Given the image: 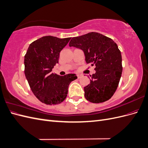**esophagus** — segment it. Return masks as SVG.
<instances>
[{
  "mask_svg": "<svg viewBox=\"0 0 148 148\" xmlns=\"http://www.w3.org/2000/svg\"><path fill=\"white\" fill-rule=\"evenodd\" d=\"M82 74H77V77H78V78L79 79V78H81L82 77Z\"/></svg>",
  "mask_w": 148,
  "mask_h": 148,
  "instance_id": "esophagus-1",
  "label": "esophagus"
}]
</instances>
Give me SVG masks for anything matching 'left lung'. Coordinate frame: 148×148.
Masks as SVG:
<instances>
[{"label": "left lung", "mask_w": 148, "mask_h": 148, "mask_svg": "<svg viewBox=\"0 0 148 148\" xmlns=\"http://www.w3.org/2000/svg\"><path fill=\"white\" fill-rule=\"evenodd\" d=\"M69 46L81 49L86 64L96 66L90 84L84 88L85 98L92 103L110 99L122 73V55L117 44L102 34L91 32L72 38Z\"/></svg>", "instance_id": "8db88e82"}]
</instances>
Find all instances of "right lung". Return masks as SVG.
I'll list each match as a JSON object with an SVG mask.
<instances>
[{
  "instance_id": "right-lung-1",
  "label": "right lung",
  "mask_w": 148,
  "mask_h": 148,
  "mask_svg": "<svg viewBox=\"0 0 148 148\" xmlns=\"http://www.w3.org/2000/svg\"><path fill=\"white\" fill-rule=\"evenodd\" d=\"M71 38L46 36L31 43L25 56V75L31 91L38 99L47 105L63 102L70 83L77 78L75 74L60 76L52 73L59 63L60 51Z\"/></svg>"
}]
</instances>
